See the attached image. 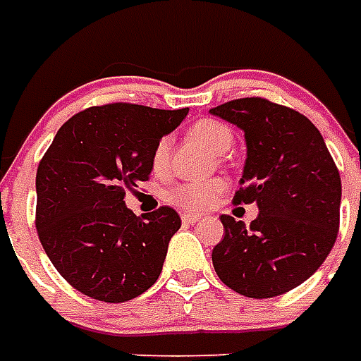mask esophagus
I'll return each mask as SVG.
<instances>
[{
	"mask_svg": "<svg viewBox=\"0 0 361 361\" xmlns=\"http://www.w3.org/2000/svg\"><path fill=\"white\" fill-rule=\"evenodd\" d=\"M181 220H183L185 224H195V222L201 220V216H199V214H193V212H183V214H181Z\"/></svg>",
	"mask_w": 361,
	"mask_h": 361,
	"instance_id": "esophagus-1",
	"label": "esophagus"
}]
</instances>
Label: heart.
<instances>
[{
    "label": "heart",
    "instance_id": "b5f03b06",
    "mask_svg": "<svg viewBox=\"0 0 361 361\" xmlns=\"http://www.w3.org/2000/svg\"><path fill=\"white\" fill-rule=\"evenodd\" d=\"M191 137L204 145L214 154H224L234 142L232 131L224 123L214 121V119L197 121L195 126L191 127ZM168 164H170V139L162 137L152 149L150 166H152L154 173H164L168 170ZM222 191H224L222 180L183 181V183H178L172 189H168L166 199L181 209H188V211H203Z\"/></svg>",
    "mask_w": 361,
    "mask_h": 361
}]
</instances>
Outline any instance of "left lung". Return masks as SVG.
Instances as JSON below:
<instances>
[{
	"label": "left lung",
	"mask_w": 361,
	"mask_h": 361,
	"mask_svg": "<svg viewBox=\"0 0 361 361\" xmlns=\"http://www.w3.org/2000/svg\"><path fill=\"white\" fill-rule=\"evenodd\" d=\"M240 127L247 158L235 203H257L250 226L222 214L224 238L212 265L228 288L274 298L323 265L338 234L342 185L319 129L300 111L265 98H240L211 110Z\"/></svg>",
	"instance_id": "1"
}]
</instances>
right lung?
<instances>
[{
    "instance_id": "add662e5",
    "label": "right lung",
    "mask_w": 361,
    "mask_h": 361,
    "mask_svg": "<svg viewBox=\"0 0 361 361\" xmlns=\"http://www.w3.org/2000/svg\"><path fill=\"white\" fill-rule=\"evenodd\" d=\"M188 111L106 104L59 127L36 172V230L46 255L75 290L119 303L158 280L180 214L160 207L137 216L127 209L126 193L149 180L154 145Z\"/></svg>"
}]
</instances>
